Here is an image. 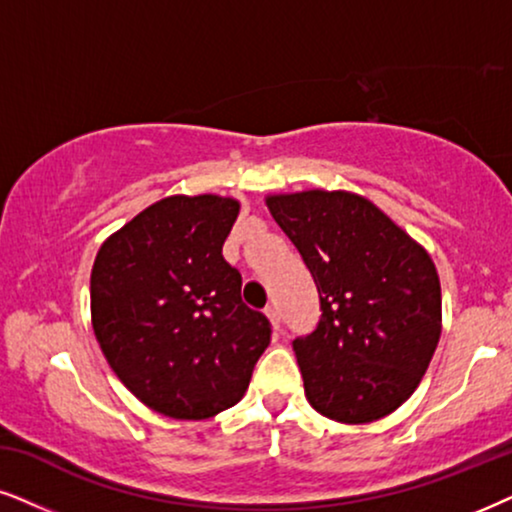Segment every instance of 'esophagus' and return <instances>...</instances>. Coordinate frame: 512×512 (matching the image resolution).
Wrapping results in <instances>:
<instances>
[{
    "mask_svg": "<svg viewBox=\"0 0 512 512\" xmlns=\"http://www.w3.org/2000/svg\"><path fill=\"white\" fill-rule=\"evenodd\" d=\"M264 314L269 316L271 328H274V331H281V314H278V307H276V304H269V307L264 309Z\"/></svg>",
    "mask_w": 512,
    "mask_h": 512,
    "instance_id": "obj_1",
    "label": "esophagus"
}]
</instances>
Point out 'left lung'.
<instances>
[{"label": "left lung", "instance_id": "obj_1", "mask_svg": "<svg viewBox=\"0 0 512 512\" xmlns=\"http://www.w3.org/2000/svg\"><path fill=\"white\" fill-rule=\"evenodd\" d=\"M267 208L319 290L314 333L293 340L309 404L347 425L385 418L411 397L437 349L435 262L357 193H278Z\"/></svg>", "mask_w": 512, "mask_h": 512}]
</instances>
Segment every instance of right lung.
I'll use <instances>...</instances> for the list:
<instances>
[{
	"instance_id": "obj_1",
	"label": "right lung",
	"mask_w": 512,
	"mask_h": 512,
	"mask_svg": "<svg viewBox=\"0 0 512 512\" xmlns=\"http://www.w3.org/2000/svg\"><path fill=\"white\" fill-rule=\"evenodd\" d=\"M238 200L170 196L99 248L92 326L103 357L148 409L205 420L243 399L271 326L224 260Z\"/></svg>"
}]
</instances>
